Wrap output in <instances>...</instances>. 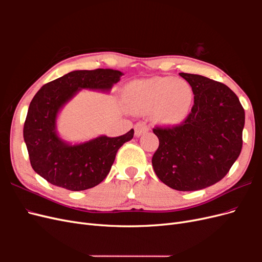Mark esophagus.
<instances>
[{
    "label": "esophagus",
    "instance_id": "esophagus-1",
    "mask_svg": "<svg viewBox=\"0 0 262 262\" xmlns=\"http://www.w3.org/2000/svg\"><path fill=\"white\" fill-rule=\"evenodd\" d=\"M149 130V126L146 122L144 121H140L134 124V132H136V136L140 137L142 134L146 133Z\"/></svg>",
    "mask_w": 262,
    "mask_h": 262
}]
</instances>
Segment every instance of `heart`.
I'll use <instances>...</instances> for the list:
<instances>
[{
  "label": "heart",
  "instance_id": "1",
  "mask_svg": "<svg viewBox=\"0 0 262 262\" xmlns=\"http://www.w3.org/2000/svg\"><path fill=\"white\" fill-rule=\"evenodd\" d=\"M124 95L134 112H148L155 108L156 119L165 124L184 120L193 100L190 85L171 76L133 82L126 87Z\"/></svg>",
  "mask_w": 262,
  "mask_h": 262
}]
</instances>
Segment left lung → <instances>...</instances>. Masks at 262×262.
<instances>
[{"instance_id": "obj_1", "label": "left lung", "mask_w": 262, "mask_h": 262, "mask_svg": "<svg viewBox=\"0 0 262 262\" xmlns=\"http://www.w3.org/2000/svg\"><path fill=\"white\" fill-rule=\"evenodd\" d=\"M194 95L193 106L176 125H156L160 145L154 171L168 187L195 191L223 179L243 147L245 110L225 84L202 75L180 73Z\"/></svg>"}]
</instances>
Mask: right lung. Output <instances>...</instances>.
<instances>
[{"instance_id":"add662e5","label":"right lung","mask_w":262,"mask_h":262,"mask_svg":"<svg viewBox=\"0 0 262 262\" xmlns=\"http://www.w3.org/2000/svg\"><path fill=\"white\" fill-rule=\"evenodd\" d=\"M122 73L110 69L73 71L45 84L31 100L24 140L33 169L50 184L71 191L91 189L104 180L118 149L132 140L134 130L117 138L99 137L83 144L69 145L55 133L60 108L82 89L109 91Z\"/></svg>"}]
</instances>
